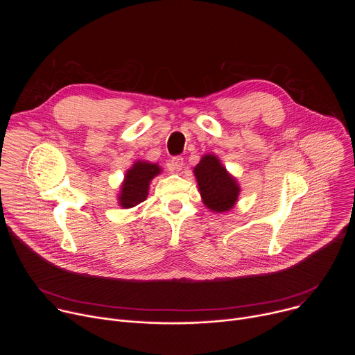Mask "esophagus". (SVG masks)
Masks as SVG:
<instances>
[{
	"label": "esophagus",
	"instance_id": "obj_1",
	"mask_svg": "<svg viewBox=\"0 0 355 355\" xmlns=\"http://www.w3.org/2000/svg\"><path fill=\"white\" fill-rule=\"evenodd\" d=\"M184 168V159L182 157H173L171 159V170L180 173Z\"/></svg>",
	"mask_w": 355,
	"mask_h": 355
}]
</instances>
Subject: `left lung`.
Listing matches in <instances>:
<instances>
[{
  "instance_id": "1",
  "label": "left lung",
  "mask_w": 355,
  "mask_h": 355,
  "mask_svg": "<svg viewBox=\"0 0 355 355\" xmlns=\"http://www.w3.org/2000/svg\"><path fill=\"white\" fill-rule=\"evenodd\" d=\"M193 175L204 205L214 214L233 209L240 195V185L222 164L218 156L208 153L193 167Z\"/></svg>"
}]
</instances>
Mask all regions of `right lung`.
Instances as JSON below:
<instances>
[{
  "label": "right lung",
  "instance_id": "right-lung-1",
  "mask_svg": "<svg viewBox=\"0 0 355 355\" xmlns=\"http://www.w3.org/2000/svg\"><path fill=\"white\" fill-rule=\"evenodd\" d=\"M162 171L163 168L157 163L155 164L146 160H136L125 173V178L121 184L118 193L119 207L129 209L146 200L151 180L162 174Z\"/></svg>",
  "mask_w": 355,
  "mask_h": 355
}]
</instances>
